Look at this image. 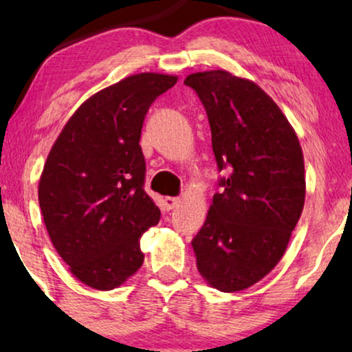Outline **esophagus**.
<instances>
[{"instance_id": "1", "label": "esophagus", "mask_w": 352, "mask_h": 352, "mask_svg": "<svg viewBox=\"0 0 352 352\" xmlns=\"http://www.w3.org/2000/svg\"><path fill=\"white\" fill-rule=\"evenodd\" d=\"M165 208L166 210H173V208H176L177 205H179V199H177V197H165Z\"/></svg>"}]
</instances>
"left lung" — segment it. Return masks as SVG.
<instances>
[{
  "label": "left lung",
  "instance_id": "obj_1",
  "mask_svg": "<svg viewBox=\"0 0 352 352\" xmlns=\"http://www.w3.org/2000/svg\"><path fill=\"white\" fill-rule=\"evenodd\" d=\"M226 176L205 224L192 239L197 269L211 287L240 292L261 280L285 253L305 206L302 151L277 104L229 72L192 74Z\"/></svg>",
  "mask_w": 352,
  "mask_h": 352
}]
</instances>
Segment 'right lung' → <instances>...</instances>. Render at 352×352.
Listing matches in <instances>:
<instances>
[{"mask_svg":"<svg viewBox=\"0 0 352 352\" xmlns=\"http://www.w3.org/2000/svg\"><path fill=\"white\" fill-rule=\"evenodd\" d=\"M177 78L128 76L89 98L47 155L38 200L51 242L74 276L96 290L122 285L144 263L141 235L160 210L144 190V118Z\"/></svg>","mask_w":352,"mask_h":352,"instance_id":"obj_1","label":"right lung"}]
</instances>
